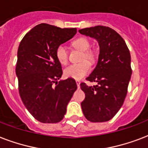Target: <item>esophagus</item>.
Here are the masks:
<instances>
[{
    "label": "esophagus",
    "mask_w": 148,
    "mask_h": 148,
    "mask_svg": "<svg viewBox=\"0 0 148 148\" xmlns=\"http://www.w3.org/2000/svg\"><path fill=\"white\" fill-rule=\"evenodd\" d=\"M75 82H76V85H77L78 88H79V87H80V82H79V80H76V81H75Z\"/></svg>",
    "instance_id": "1"
}]
</instances>
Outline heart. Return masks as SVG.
I'll list each match as a JSON object with an SVG mask.
<instances>
[{
    "mask_svg": "<svg viewBox=\"0 0 148 148\" xmlns=\"http://www.w3.org/2000/svg\"><path fill=\"white\" fill-rule=\"evenodd\" d=\"M73 46L75 49L82 51L81 62L79 64H73L64 69V75L74 79H81L90 73L91 66L96 60V54L90 50V42L86 38H79L73 42ZM56 58L62 65H66L68 62L69 52L64 45L57 47L56 51ZM87 61H86L85 60Z\"/></svg>",
    "mask_w": 148,
    "mask_h": 148,
    "instance_id": "heart-1",
    "label": "heart"
}]
</instances>
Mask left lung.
I'll list each match as a JSON object with an SVG mask.
<instances>
[{
  "instance_id": "left-lung-1",
  "label": "left lung",
  "mask_w": 148,
  "mask_h": 148,
  "mask_svg": "<svg viewBox=\"0 0 148 148\" xmlns=\"http://www.w3.org/2000/svg\"><path fill=\"white\" fill-rule=\"evenodd\" d=\"M79 32L95 38L99 45L97 66L86 79L97 85L80 84L86 95L81 103L82 112L90 122H106L116 114L127 96L132 74L130 51L123 38L110 27L97 25Z\"/></svg>"
}]
</instances>
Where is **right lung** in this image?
I'll use <instances>...</instances> for the list:
<instances>
[{
    "mask_svg": "<svg viewBox=\"0 0 148 148\" xmlns=\"http://www.w3.org/2000/svg\"><path fill=\"white\" fill-rule=\"evenodd\" d=\"M76 32V28L42 23L29 31L19 45L16 75L20 97L29 113L42 123L60 122L77 89L72 78L58 82L62 70L56 56L57 47Z\"/></svg>",
    "mask_w": 148,
    "mask_h": 148,
    "instance_id": "add662e5",
    "label": "right lung"
}]
</instances>
